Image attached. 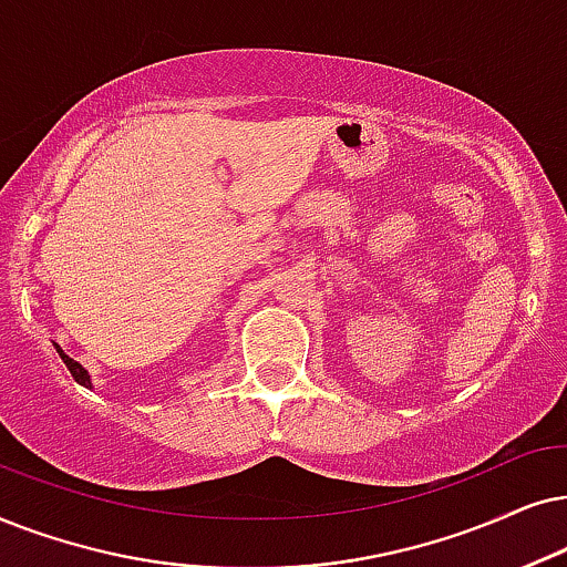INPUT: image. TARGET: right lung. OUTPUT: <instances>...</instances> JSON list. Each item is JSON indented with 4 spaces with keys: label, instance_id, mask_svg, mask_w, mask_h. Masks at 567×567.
<instances>
[{
    "label": "right lung",
    "instance_id": "right-lung-1",
    "mask_svg": "<svg viewBox=\"0 0 567 567\" xmlns=\"http://www.w3.org/2000/svg\"><path fill=\"white\" fill-rule=\"evenodd\" d=\"M54 347H56L59 358H62V360H64V365H66V368H70L72 379H74V381H78V383H80V386H85V389H93V379H90V373L85 371V368H82L78 360H72V358H70V354H66V352L62 350V347H59V344H54Z\"/></svg>",
    "mask_w": 567,
    "mask_h": 567
}]
</instances>
